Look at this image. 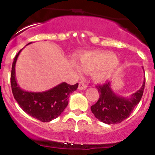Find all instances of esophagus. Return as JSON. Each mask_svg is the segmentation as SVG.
I'll list each match as a JSON object with an SVG mask.
<instances>
[{
  "mask_svg": "<svg viewBox=\"0 0 155 155\" xmlns=\"http://www.w3.org/2000/svg\"><path fill=\"white\" fill-rule=\"evenodd\" d=\"M87 84H86L84 81L79 82V84H78V89L79 90H84L87 88Z\"/></svg>",
  "mask_w": 155,
  "mask_h": 155,
  "instance_id": "esophagus-1",
  "label": "esophagus"
}]
</instances>
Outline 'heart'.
I'll list each match as a JSON object with an SVG mask.
<instances>
[{"label": "heart", "instance_id": "b5f03b06", "mask_svg": "<svg viewBox=\"0 0 155 155\" xmlns=\"http://www.w3.org/2000/svg\"><path fill=\"white\" fill-rule=\"evenodd\" d=\"M82 68L94 71L93 77L97 81H104L110 78L119 68L120 64L115 54L108 52H87L80 56ZM75 68L80 70L75 64Z\"/></svg>", "mask_w": 155, "mask_h": 155}]
</instances>
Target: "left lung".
<instances>
[{"label": "left lung", "mask_w": 155, "mask_h": 155, "mask_svg": "<svg viewBox=\"0 0 155 155\" xmlns=\"http://www.w3.org/2000/svg\"><path fill=\"white\" fill-rule=\"evenodd\" d=\"M145 86V78L141 87L130 97L119 96L111 88V83H105L96 86L99 93V98L91 110L98 120L106 124H120L127 118L136 105L140 102L143 95Z\"/></svg>", "instance_id": "left-lung-1"}]
</instances>
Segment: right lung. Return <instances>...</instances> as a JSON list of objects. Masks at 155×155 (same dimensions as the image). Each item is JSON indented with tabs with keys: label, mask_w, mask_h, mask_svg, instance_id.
<instances>
[{
	"label": "right lung",
	"mask_w": 155,
	"mask_h": 155,
	"mask_svg": "<svg viewBox=\"0 0 155 155\" xmlns=\"http://www.w3.org/2000/svg\"><path fill=\"white\" fill-rule=\"evenodd\" d=\"M31 42L27 45L30 44ZM21 50L14 59L11 74V85L14 98L27 114L41 122H50L57 118L68 105L69 94L76 91L78 83L71 85L63 82L48 91L31 92L21 89L15 78V64Z\"/></svg>",
	"instance_id": "1"
}]
</instances>
